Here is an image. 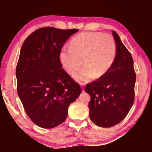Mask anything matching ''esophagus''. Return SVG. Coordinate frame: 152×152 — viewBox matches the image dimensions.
<instances>
[{"label":"esophagus","instance_id":"34e87169","mask_svg":"<svg viewBox=\"0 0 152 152\" xmlns=\"http://www.w3.org/2000/svg\"><path fill=\"white\" fill-rule=\"evenodd\" d=\"M80 86H81V87H82V91H84V87H85V84L84 83H82V82H81L80 83Z\"/></svg>","mask_w":152,"mask_h":152}]
</instances>
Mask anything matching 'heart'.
<instances>
[{"instance_id":"b5f03b06","label":"heart","mask_w":152,"mask_h":152,"mask_svg":"<svg viewBox=\"0 0 152 152\" xmlns=\"http://www.w3.org/2000/svg\"><path fill=\"white\" fill-rule=\"evenodd\" d=\"M116 43L113 36L98 32L84 33L72 39L70 48H63L60 60L63 68L78 82L99 78L111 67L116 56ZM83 62H81V61Z\"/></svg>"}]
</instances>
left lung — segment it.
<instances>
[{
    "label": "left lung",
    "mask_w": 152,
    "mask_h": 152,
    "mask_svg": "<svg viewBox=\"0 0 152 152\" xmlns=\"http://www.w3.org/2000/svg\"><path fill=\"white\" fill-rule=\"evenodd\" d=\"M116 43L115 60L107 72L96 81L86 84L91 96L88 108L92 122L101 127H110L127 116L135 99L136 74L129 51L113 31Z\"/></svg>",
    "instance_id": "8db88e82"
}]
</instances>
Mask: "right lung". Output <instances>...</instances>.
Segmentation results:
<instances>
[{
	"mask_svg": "<svg viewBox=\"0 0 152 152\" xmlns=\"http://www.w3.org/2000/svg\"><path fill=\"white\" fill-rule=\"evenodd\" d=\"M78 29L43 27L32 33L20 49L16 68L17 93L31 120L51 129L62 123L80 86L64 70L63 45Z\"/></svg>",
	"mask_w": 152,
	"mask_h": 152,
	"instance_id": "add662e5",
	"label": "right lung"
}]
</instances>
